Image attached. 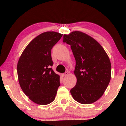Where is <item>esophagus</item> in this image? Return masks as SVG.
Returning a JSON list of instances; mask_svg holds the SVG:
<instances>
[{
	"instance_id": "esophagus-1",
	"label": "esophagus",
	"mask_w": 126,
	"mask_h": 126,
	"mask_svg": "<svg viewBox=\"0 0 126 126\" xmlns=\"http://www.w3.org/2000/svg\"><path fill=\"white\" fill-rule=\"evenodd\" d=\"M68 72H65L63 74V76H68Z\"/></svg>"
}]
</instances>
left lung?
<instances>
[{
  "label": "left lung",
  "mask_w": 126,
  "mask_h": 126,
  "mask_svg": "<svg viewBox=\"0 0 126 126\" xmlns=\"http://www.w3.org/2000/svg\"><path fill=\"white\" fill-rule=\"evenodd\" d=\"M63 42L70 45L76 60L74 73L77 82L70 93L83 104H91L104 94L111 80L110 58L98 42L78 31L63 35Z\"/></svg>",
  "instance_id": "left-lung-1"
}]
</instances>
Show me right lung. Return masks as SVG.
I'll list each match as a JSON object with an SVG mask.
<instances>
[{
  "mask_svg": "<svg viewBox=\"0 0 126 126\" xmlns=\"http://www.w3.org/2000/svg\"><path fill=\"white\" fill-rule=\"evenodd\" d=\"M62 36L54 32H43L29 43L19 59L17 73L20 88L36 104L46 105L55 99L60 76L51 68V50Z\"/></svg>",
  "mask_w": 126,
  "mask_h": 126,
  "instance_id": "add662e5",
  "label": "right lung"
}]
</instances>
